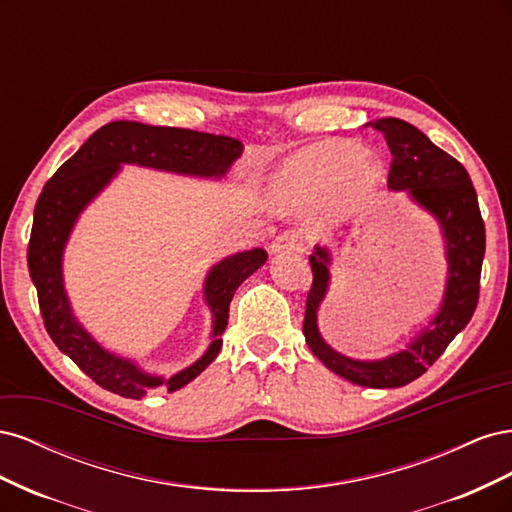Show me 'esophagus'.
I'll return each mask as SVG.
<instances>
[{"label": "esophagus", "instance_id": "esophagus-1", "mask_svg": "<svg viewBox=\"0 0 512 512\" xmlns=\"http://www.w3.org/2000/svg\"><path fill=\"white\" fill-rule=\"evenodd\" d=\"M305 245V237L303 232L297 230V228H288L284 230L282 235H277L275 241L271 243V252H297V250H303Z\"/></svg>", "mask_w": 512, "mask_h": 512}]
</instances>
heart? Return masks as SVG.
<instances>
[{"label":"heart","mask_w":512,"mask_h":512,"mask_svg":"<svg viewBox=\"0 0 512 512\" xmlns=\"http://www.w3.org/2000/svg\"><path fill=\"white\" fill-rule=\"evenodd\" d=\"M352 175L356 190H367L380 175L374 160H361L359 149L331 145L309 149L294 158L282 173V188L297 194H327Z\"/></svg>","instance_id":"heart-1"}]
</instances>
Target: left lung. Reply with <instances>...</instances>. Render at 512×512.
<instances>
[{
    "instance_id": "obj_1",
    "label": "left lung",
    "mask_w": 512,
    "mask_h": 512,
    "mask_svg": "<svg viewBox=\"0 0 512 512\" xmlns=\"http://www.w3.org/2000/svg\"><path fill=\"white\" fill-rule=\"evenodd\" d=\"M365 128L380 132L393 153L389 188L408 190L416 203L429 209L442 224L448 247L444 303L431 327L418 335L408 350L371 363L346 359L322 342L316 327L318 305L329 282V256L316 247V252L309 256L314 282L307 292L303 335L309 350L337 376L369 389H395L423 376L474 316L485 256V222L480 218L476 190L468 170L433 145L421 130L395 117L369 121Z\"/></svg>"
}]
</instances>
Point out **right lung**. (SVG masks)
I'll return each mask as SVG.
<instances>
[{
  "label": "right lung",
  "mask_w": 512,
  "mask_h": 512,
  "mask_svg": "<svg viewBox=\"0 0 512 512\" xmlns=\"http://www.w3.org/2000/svg\"><path fill=\"white\" fill-rule=\"evenodd\" d=\"M241 149V141L224 134L145 126L138 121H111L91 134L87 143L46 181L34 209V226L27 245L29 275L38 292L46 333L102 389L121 397L141 399L156 386H164L168 393H173L192 382L218 356L235 290L265 265L267 252L256 247L230 256L211 269L205 297L213 312V342L203 359L164 380L147 376L136 365L104 352L72 318L61 284V252L76 215L111 181L123 162L183 175L220 177L241 156Z\"/></svg>",
  "instance_id": "1"
}]
</instances>
